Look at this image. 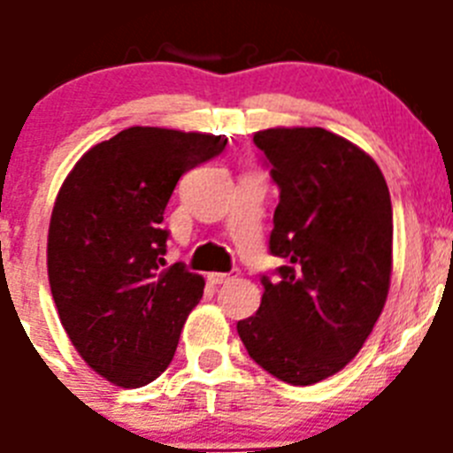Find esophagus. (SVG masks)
Masks as SVG:
<instances>
[{
    "label": "esophagus",
    "mask_w": 453,
    "mask_h": 453,
    "mask_svg": "<svg viewBox=\"0 0 453 453\" xmlns=\"http://www.w3.org/2000/svg\"><path fill=\"white\" fill-rule=\"evenodd\" d=\"M235 279V272H211V274H208V281L211 283H229V281H234Z\"/></svg>",
    "instance_id": "1"
}]
</instances>
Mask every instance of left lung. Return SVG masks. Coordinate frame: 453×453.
Returning a JSON list of instances; mask_svg holds the SVG:
<instances>
[{
    "instance_id": "8db88e82",
    "label": "left lung",
    "mask_w": 453,
    "mask_h": 453,
    "mask_svg": "<svg viewBox=\"0 0 453 453\" xmlns=\"http://www.w3.org/2000/svg\"><path fill=\"white\" fill-rule=\"evenodd\" d=\"M279 186L256 315L238 322L250 356L290 386L340 372L361 351L388 299L392 203L381 170L361 147L319 127L254 134Z\"/></svg>"
}]
</instances>
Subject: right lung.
Wrapping results in <instances>:
<instances>
[{
    "instance_id": "1",
    "label": "right lung",
    "mask_w": 453,
    "mask_h": 453,
    "mask_svg": "<svg viewBox=\"0 0 453 453\" xmlns=\"http://www.w3.org/2000/svg\"><path fill=\"white\" fill-rule=\"evenodd\" d=\"M226 138L131 127L79 158L63 181L47 235V274L63 329L92 370L140 388L167 370L203 279L165 267L163 213L188 170Z\"/></svg>"
}]
</instances>
